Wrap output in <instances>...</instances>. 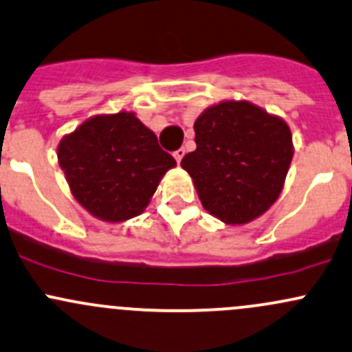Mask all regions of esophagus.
<instances>
[{
    "label": "esophagus",
    "instance_id": "esophagus-1",
    "mask_svg": "<svg viewBox=\"0 0 352 352\" xmlns=\"http://www.w3.org/2000/svg\"><path fill=\"white\" fill-rule=\"evenodd\" d=\"M184 155H186V150H184V148H179V150H177L175 153H173V157H175L177 164H180V162H182Z\"/></svg>",
    "mask_w": 352,
    "mask_h": 352
}]
</instances>
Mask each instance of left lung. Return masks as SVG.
Masks as SVG:
<instances>
[{"label":"left lung","instance_id":"left-lung-1","mask_svg":"<svg viewBox=\"0 0 352 352\" xmlns=\"http://www.w3.org/2000/svg\"><path fill=\"white\" fill-rule=\"evenodd\" d=\"M194 131L197 148L180 165L207 212L226 224H246L266 212L294 157L288 124L251 102L224 101L206 109Z\"/></svg>","mask_w":352,"mask_h":352}]
</instances>
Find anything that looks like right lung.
<instances>
[{
  "label": "right lung",
  "instance_id": "1",
  "mask_svg": "<svg viewBox=\"0 0 352 352\" xmlns=\"http://www.w3.org/2000/svg\"><path fill=\"white\" fill-rule=\"evenodd\" d=\"M74 197L92 216L121 223L143 212L175 158L133 113L99 114L57 148Z\"/></svg>",
  "mask_w": 352,
  "mask_h": 352
}]
</instances>
